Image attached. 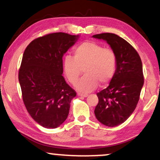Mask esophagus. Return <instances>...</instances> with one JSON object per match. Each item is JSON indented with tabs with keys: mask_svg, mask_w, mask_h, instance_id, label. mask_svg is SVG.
Here are the masks:
<instances>
[{
	"mask_svg": "<svg viewBox=\"0 0 160 160\" xmlns=\"http://www.w3.org/2000/svg\"><path fill=\"white\" fill-rule=\"evenodd\" d=\"M78 95L80 96V97H88V93H78Z\"/></svg>",
	"mask_w": 160,
	"mask_h": 160,
	"instance_id": "34e87169",
	"label": "esophagus"
}]
</instances>
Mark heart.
<instances>
[{"instance_id": "1", "label": "heart", "mask_w": 160, "mask_h": 160, "mask_svg": "<svg viewBox=\"0 0 160 160\" xmlns=\"http://www.w3.org/2000/svg\"><path fill=\"white\" fill-rule=\"evenodd\" d=\"M116 53L110 48L93 42H84L74 50V57L67 55L63 60V71L68 80L75 85L83 69L86 74L77 84L78 90L88 92L97 86L110 81L116 69Z\"/></svg>"}]
</instances>
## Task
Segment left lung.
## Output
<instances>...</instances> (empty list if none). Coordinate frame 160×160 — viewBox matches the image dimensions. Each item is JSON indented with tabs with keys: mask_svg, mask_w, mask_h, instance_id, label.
Segmentation results:
<instances>
[{
	"mask_svg": "<svg viewBox=\"0 0 160 160\" xmlns=\"http://www.w3.org/2000/svg\"><path fill=\"white\" fill-rule=\"evenodd\" d=\"M93 38L105 40L116 53V69L108 88L97 93L99 102L94 113L108 127L124 122L136 108L144 78L140 57L129 42L111 33L96 34Z\"/></svg>",
	"mask_w": 160,
	"mask_h": 160,
	"instance_id": "8db88e82",
	"label": "left lung"
}]
</instances>
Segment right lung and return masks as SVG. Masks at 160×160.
I'll list each match as a JSON object with an SVG mask.
<instances>
[{
  "label": "right lung",
  "mask_w": 160,
  "mask_h": 160,
  "mask_svg": "<svg viewBox=\"0 0 160 160\" xmlns=\"http://www.w3.org/2000/svg\"><path fill=\"white\" fill-rule=\"evenodd\" d=\"M78 37L62 32L47 34L33 40L23 53L18 77L23 102L32 118L45 128L63 123L76 97L62 76V58Z\"/></svg>",
  "instance_id": "obj_1"
}]
</instances>
